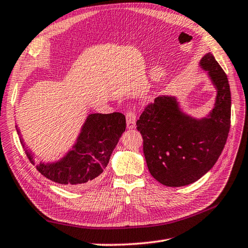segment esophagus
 Returning <instances> with one entry per match:
<instances>
[{
	"instance_id": "1",
	"label": "esophagus",
	"mask_w": 248,
	"mask_h": 248,
	"mask_svg": "<svg viewBox=\"0 0 248 248\" xmlns=\"http://www.w3.org/2000/svg\"><path fill=\"white\" fill-rule=\"evenodd\" d=\"M135 124H136V114L134 111H128L126 112V126L128 129H133L135 128Z\"/></svg>"
}]
</instances>
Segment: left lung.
<instances>
[{"instance_id": "left-lung-1", "label": "left lung", "mask_w": 248, "mask_h": 248, "mask_svg": "<svg viewBox=\"0 0 248 248\" xmlns=\"http://www.w3.org/2000/svg\"><path fill=\"white\" fill-rule=\"evenodd\" d=\"M217 94L208 117L194 119L181 112L174 97L159 96L136 122L151 175L169 187L197 182L217 163L230 129L232 95L228 79L212 54L200 62Z\"/></svg>"}]
</instances>
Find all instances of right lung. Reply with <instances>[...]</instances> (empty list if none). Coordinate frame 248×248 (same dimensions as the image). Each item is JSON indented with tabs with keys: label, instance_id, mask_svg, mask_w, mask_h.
<instances>
[{
	"label": "right lung",
	"instance_id": "1",
	"mask_svg": "<svg viewBox=\"0 0 248 248\" xmlns=\"http://www.w3.org/2000/svg\"><path fill=\"white\" fill-rule=\"evenodd\" d=\"M125 130L124 115L91 114L86 118L73 150L54 164L36 165L46 178L70 189H83L93 185L110 160L120 136ZM20 135V131L16 128ZM23 147L24 143L21 138ZM28 159L34 165L32 155L25 150Z\"/></svg>",
	"mask_w": 248,
	"mask_h": 248
}]
</instances>
